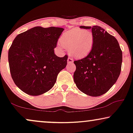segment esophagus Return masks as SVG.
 <instances>
[{
    "instance_id": "1",
    "label": "esophagus",
    "mask_w": 133,
    "mask_h": 133,
    "mask_svg": "<svg viewBox=\"0 0 133 133\" xmlns=\"http://www.w3.org/2000/svg\"><path fill=\"white\" fill-rule=\"evenodd\" d=\"M67 63H68V64H72V63H73V60L71 57H68V60H67Z\"/></svg>"
}]
</instances>
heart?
Instances as JSON below:
<instances>
[{"mask_svg": "<svg viewBox=\"0 0 133 133\" xmlns=\"http://www.w3.org/2000/svg\"><path fill=\"white\" fill-rule=\"evenodd\" d=\"M58 48L68 49L70 55L76 59L87 57L91 51L94 36L90 30L74 28L63 32L59 39Z\"/></svg>", "mask_w": 133, "mask_h": 133, "instance_id": "heart-1", "label": "heart"}]
</instances>
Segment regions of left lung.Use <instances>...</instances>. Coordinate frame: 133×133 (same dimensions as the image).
<instances>
[{
  "label": "left lung",
  "instance_id": "left-lung-1",
  "mask_svg": "<svg viewBox=\"0 0 133 133\" xmlns=\"http://www.w3.org/2000/svg\"><path fill=\"white\" fill-rule=\"evenodd\" d=\"M91 29L94 43L86 57L74 62L76 70L74 81L77 88L87 95H103L116 82L121 73L122 52L118 41L99 26H85Z\"/></svg>",
  "mask_w": 133,
  "mask_h": 133
}]
</instances>
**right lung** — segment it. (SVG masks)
Segmentation results:
<instances>
[{"mask_svg": "<svg viewBox=\"0 0 133 133\" xmlns=\"http://www.w3.org/2000/svg\"><path fill=\"white\" fill-rule=\"evenodd\" d=\"M64 29L35 26L16 36L8 51L11 75L20 90L31 96L50 90L68 56L59 57L54 48Z\"/></svg>", "mask_w": 133, "mask_h": 133, "instance_id": "obj_1", "label": "right lung"}]
</instances>
